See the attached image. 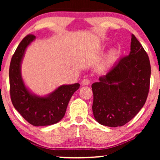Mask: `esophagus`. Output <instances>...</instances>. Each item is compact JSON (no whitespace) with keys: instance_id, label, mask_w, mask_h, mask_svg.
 Returning <instances> with one entry per match:
<instances>
[{"instance_id":"esophagus-1","label":"esophagus","mask_w":160,"mask_h":160,"mask_svg":"<svg viewBox=\"0 0 160 160\" xmlns=\"http://www.w3.org/2000/svg\"><path fill=\"white\" fill-rule=\"evenodd\" d=\"M82 84L83 85H84V86H85V85H89V84H90V81H89V79H87V78H85V79L82 80Z\"/></svg>"}]
</instances>
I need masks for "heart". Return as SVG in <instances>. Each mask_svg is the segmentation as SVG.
Masks as SVG:
<instances>
[{
    "instance_id": "1",
    "label": "heart",
    "mask_w": 160,
    "mask_h": 160,
    "mask_svg": "<svg viewBox=\"0 0 160 160\" xmlns=\"http://www.w3.org/2000/svg\"><path fill=\"white\" fill-rule=\"evenodd\" d=\"M121 55L122 51L119 48H113L111 49L107 54L106 62L104 64V68L106 70H109L115 66L116 64L119 62Z\"/></svg>"
}]
</instances>
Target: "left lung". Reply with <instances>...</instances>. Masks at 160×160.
Returning a JSON list of instances; mask_svg holds the SVG:
<instances>
[{"label": "left lung", "mask_w": 160, "mask_h": 160, "mask_svg": "<svg viewBox=\"0 0 160 160\" xmlns=\"http://www.w3.org/2000/svg\"><path fill=\"white\" fill-rule=\"evenodd\" d=\"M148 54L134 35L130 52L99 82L92 84L94 117L102 125L117 128L130 122L143 108L149 90Z\"/></svg>", "instance_id": "8db88e82"}]
</instances>
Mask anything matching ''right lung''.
<instances>
[{"mask_svg":"<svg viewBox=\"0 0 160 160\" xmlns=\"http://www.w3.org/2000/svg\"><path fill=\"white\" fill-rule=\"evenodd\" d=\"M36 40L28 35L21 41L10 63V95L13 106L24 119L32 125L48 126L56 124L64 117L68 102L79 88L78 83L63 84L47 95H38L26 86L22 76V62L26 49Z\"/></svg>","mask_w":160,"mask_h":160,"instance_id":"obj_1","label":"right lung"}]
</instances>
